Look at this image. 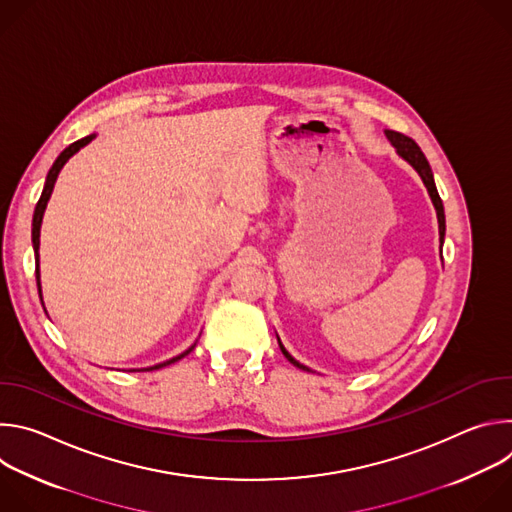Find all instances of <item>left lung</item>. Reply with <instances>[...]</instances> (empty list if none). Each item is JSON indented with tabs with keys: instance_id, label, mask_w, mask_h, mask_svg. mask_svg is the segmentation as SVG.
I'll list each match as a JSON object with an SVG mask.
<instances>
[{
	"instance_id": "8db88e82",
	"label": "left lung",
	"mask_w": 512,
	"mask_h": 512,
	"mask_svg": "<svg viewBox=\"0 0 512 512\" xmlns=\"http://www.w3.org/2000/svg\"><path fill=\"white\" fill-rule=\"evenodd\" d=\"M385 133H387L389 141L397 148L399 156H403V158L417 170V174L421 176V180H423V184H425V188H427V192H429V196H431V200H433V206H435V210H437V223H440V241L444 243V235H446V214H444L442 198H440V194H437V188H435L433 174H431V168H429L427 158L423 156V152L419 150V145H417L411 137H407V135H403V133H399V131H391V129L385 131ZM279 348H281L283 356H285L291 364H294V367H298V369H302V371H310L308 367H304V364H300L294 356H291V354L283 348L281 342H279Z\"/></svg>"
}]
</instances>
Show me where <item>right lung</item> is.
<instances>
[{
	"label": "right lung",
	"mask_w": 512,
	"mask_h": 512,
	"mask_svg": "<svg viewBox=\"0 0 512 512\" xmlns=\"http://www.w3.org/2000/svg\"><path fill=\"white\" fill-rule=\"evenodd\" d=\"M93 139V135H87V137H83V139H79V141H75V143H70L68 148L56 158V162L52 164V168H50V172H48V176H46V184H44V190H42V196H40V200H38V204H36V210H34V221H32V243H34V253H36V283H38V294H40V271H38V249H40V225H42V216H44V208H46V204H48V198H50V194H52V188H54V182H56V178H58V172H60V168L66 164V160L72 156V154H77L83 145H87L89 141ZM194 348V346H192ZM192 348H188L184 354H180V356H176V358H172V360H166V362H162V364H156V367H152V369H148V371H156V369H162V367H166V364H172V362H176V360H180L182 356H186L188 352H192Z\"/></svg>",
	"instance_id": "1"
}]
</instances>
